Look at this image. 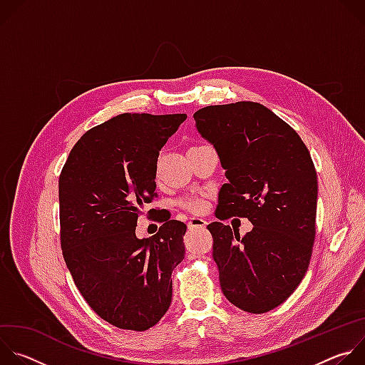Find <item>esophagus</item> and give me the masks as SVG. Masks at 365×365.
Listing matches in <instances>:
<instances>
[{
    "label": "esophagus",
    "mask_w": 365,
    "mask_h": 365,
    "mask_svg": "<svg viewBox=\"0 0 365 365\" xmlns=\"http://www.w3.org/2000/svg\"><path fill=\"white\" fill-rule=\"evenodd\" d=\"M206 225V221L202 220V218H197V217H193L187 221V228L189 230H197V228H205Z\"/></svg>",
    "instance_id": "esophagus-1"
}]
</instances>
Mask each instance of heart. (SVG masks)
I'll return each mask as SVG.
<instances>
[{
  "mask_svg": "<svg viewBox=\"0 0 365 365\" xmlns=\"http://www.w3.org/2000/svg\"><path fill=\"white\" fill-rule=\"evenodd\" d=\"M180 205L190 212H202L206 207V200L205 197H200V196H190V197H185L180 202Z\"/></svg>",
  "mask_w": 365,
  "mask_h": 365,
  "instance_id": "1",
  "label": "heart"
}]
</instances>
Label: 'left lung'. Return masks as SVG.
<instances>
[{
	"mask_svg": "<svg viewBox=\"0 0 365 365\" xmlns=\"http://www.w3.org/2000/svg\"><path fill=\"white\" fill-rule=\"evenodd\" d=\"M228 183L215 217L248 218L252 230L212 222V257L224 296L250 314H266L299 286L315 241L318 179L297 133L258 102L210 106L193 114Z\"/></svg>",
	"mask_w": 365,
	"mask_h": 365,
	"instance_id": "8db88e82",
	"label": "left lung"
}]
</instances>
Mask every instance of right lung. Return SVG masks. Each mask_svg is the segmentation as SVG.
Masks as SVG:
<instances>
[{
	"mask_svg": "<svg viewBox=\"0 0 365 365\" xmlns=\"http://www.w3.org/2000/svg\"><path fill=\"white\" fill-rule=\"evenodd\" d=\"M186 117L117 115L81 137L59 178L65 263L95 314L121 329L154 327L172 303L186 225L162 214L158 234L141 240L135 227L158 197L159 153Z\"/></svg>",
	"mask_w": 365,
	"mask_h": 365,
	"instance_id": "1",
	"label": "right lung"
}]
</instances>
